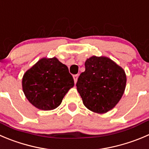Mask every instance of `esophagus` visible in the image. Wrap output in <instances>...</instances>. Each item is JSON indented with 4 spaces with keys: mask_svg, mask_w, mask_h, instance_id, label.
Returning a JSON list of instances; mask_svg holds the SVG:
<instances>
[{
    "mask_svg": "<svg viewBox=\"0 0 149 149\" xmlns=\"http://www.w3.org/2000/svg\"><path fill=\"white\" fill-rule=\"evenodd\" d=\"M78 74H74V75H73V78H74V83H77V78H78Z\"/></svg>",
    "mask_w": 149,
    "mask_h": 149,
    "instance_id": "obj_1",
    "label": "esophagus"
}]
</instances>
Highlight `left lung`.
Returning <instances> with one entry per match:
<instances>
[{
    "mask_svg": "<svg viewBox=\"0 0 149 149\" xmlns=\"http://www.w3.org/2000/svg\"><path fill=\"white\" fill-rule=\"evenodd\" d=\"M77 80V91L84 105L91 111L107 113L119 102L127 83L125 72L106 57L92 56Z\"/></svg>",
    "mask_w": 149,
    "mask_h": 149,
    "instance_id": "left-lung-1",
    "label": "left lung"
}]
</instances>
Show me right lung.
<instances>
[{
	"instance_id": "1",
	"label": "right lung",
	"mask_w": 149,
	"mask_h": 149,
	"mask_svg": "<svg viewBox=\"0 0 149 149\" xmlns=\"http://www.w3.org/2000/svg\"><path fill=\"white\" fill-rule=\"evenodd\" d=\"M74 85L67 66L55 57L39 60L22 77V89L26 98L33 106L43 110L58 107Z\"/></svg>"
}]
</instances>
